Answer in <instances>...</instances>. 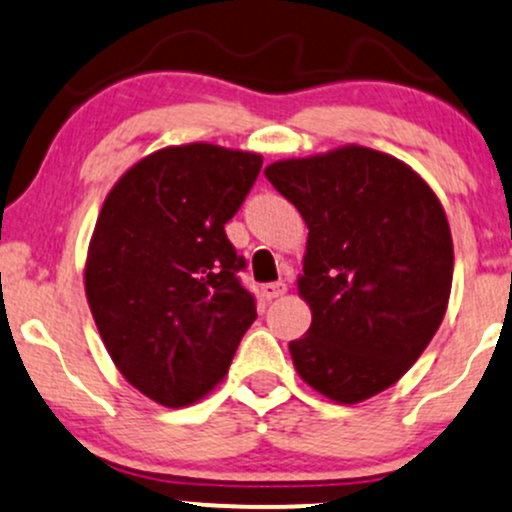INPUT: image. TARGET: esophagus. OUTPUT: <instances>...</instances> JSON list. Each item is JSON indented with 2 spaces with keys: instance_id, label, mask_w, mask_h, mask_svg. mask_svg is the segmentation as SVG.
<instances>
[{
  "instance_id": "1",
  "label": "esophagus",
  "mask_w": 512,
  "mask_h": 512,
  "mask_svg": "<svg viewBox=\"0 0 512 512\" xmlns=\"http://www.w3.org/2000/svg\"><path fill=\"white\" fill-rule=\"evenodd\" d=\"M260 291H262V296H265L267 301H272V299H279V296L286 294V284H284V282L265 284Z\"/></svg>"
}]
</instances>
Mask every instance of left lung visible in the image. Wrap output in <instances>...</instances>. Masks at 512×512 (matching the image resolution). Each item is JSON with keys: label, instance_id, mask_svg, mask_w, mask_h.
<instances>
[{"label": "left lung", "instance_id": "1", "mask_svg": "<svg viewBox=\"0 0 512 512\" xmlns=\"http://www.w3.org/2000/svg\"><path fill=\"white\" fill-rule=\"evenodd\" d=\"M308 226L299 296L311 328L296 372L338 403L396 384L445 318L454 247L440 199L406 162L345 145L265 170Z\"/></svg>", "mask_w": 512, "mask_h": 512}]
</instances>
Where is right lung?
Returning <instances> with one entry per match:
<instances>
[{
	"label": "right lung",
	"mask_w": 512,
	"mask_h": 512,
	"mask_svg": "<svg viewBox=\"0 0 512 512\" xmlns=\"http://www.w3.org/2000/svg\"><path fill=\"white\" fill-rule=\"evenodd\" d=\"M262 155L211 143L138 160L106 194L84 291L106 352L150 401L182 408L228 374L257 318L226 235Z\"/></svg>",
	"instance_id": "1"
}]
</instances>
